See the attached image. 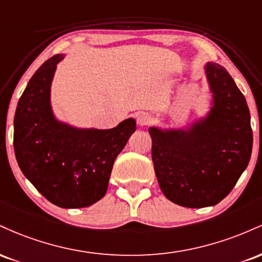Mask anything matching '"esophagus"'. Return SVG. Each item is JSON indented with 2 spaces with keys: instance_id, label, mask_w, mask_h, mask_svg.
Returning <instances> with one entry per match:
<instances>
[{
  "instance_id": "esophagus-1",
  "label": "esophagus",
  "mask_w": 262,
  "mask_h": 262,
  "mask_svg": "<svg viewBox=\"0 0 262 262\" xmlns=\"http://www.w3.org/2000/svg\"><path fill=\"white\" fill-rule=\"evenodd\" d=\"M151 122H152L151 114L145 113V112L138 114L137 123H138V125H140V127H145V125H149Z\"/></svg>"
}]
</instances>
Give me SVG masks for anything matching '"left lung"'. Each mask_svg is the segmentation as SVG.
<instances>
[{
  "mask_svg": "<svg viewBox=\"0 0 262 262\" xmlns=\"http://www.w3.org/2000/svg\"><path fill=\"white\" fill-rule=\"evenodd\" d=\"M212 108L187 129L150 127L151 158L162 193L188 208L215 206L230 193L252 150L250 112L227 70L207 62Z\"/></svg>",
  "mask_w": 262,
  "mask_h": 262,
  "instance_id": "left-lung-1",
  "label": "left lung"
}]
</instances>
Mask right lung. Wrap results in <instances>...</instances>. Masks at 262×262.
<instances>
[{
	"mask_svg": "<svg viewBox=\"0 0 262 262\" xmlns=\"http://www.w3.org/2000/svg\"><path fill=\"white\" fill-rule=\"evenodd\" d=\"M58 54L29 80L14 114L13 146L19 169L49 202L83 208L106 194L114 160L137 124L128 118L112 129H81L60 122L50 104Z\"/></svg>",
	"mask_w": 262,
	"mask_h": 262,
	"instance_id": "add662e5",
	"label": "right lung"
}]
</instances>
